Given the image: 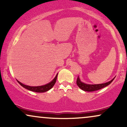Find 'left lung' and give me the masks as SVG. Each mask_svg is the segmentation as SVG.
Wrapping results in <instances>:
<instances>
[{
	"label": "left lung",
	"mask_w": 127,
	"mask_h": 127,
	"mask_svg": "<svg viewBox=\"0 0 127 127\" xmlns=\"http://www.w3.org/2000/svg\"><path fill=\"white\" fill-rule=\"evenodd\" d=\"M114 78H113L111 81H109V82L104 83V84H87L85 83L82 82V81L80 79L79 77H78L76 81V84L79 87L81 90H82L83 91H88V92H91V91H97V90H100V89L104 88V87H107V85H109V84H111L112 81L114 80Z\"/></svg>",
	"instance_id": "1"
}]
</instances>
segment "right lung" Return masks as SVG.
<instances>
[{
    "mask_svg": "<svg viewBox=\"0 0 127 127\" xmlns=\"http://www.w3.org/2000/svg\"><path fill=\"white\" fill-rule=\"evenodd\" d=\"M58 74H57V75L55 76V77L54 78V79L52 81H51L50 82H49L48 84H46V85H42V86H37V87H31V86L26 85L24 84H22L21 82H20V81H18V80H17V82L21 85L22 87H24V88L27 89V90H30V91L36 92V93H44V92L48 91V90L51 89L53 86L55 85V82L57 81V78Z\"/></svg>",
    "mask_w": 127,
    "mask_h": 127,
    "instance_id": "right-lung-1",
    "label": "right lung"
}]
</instances>
